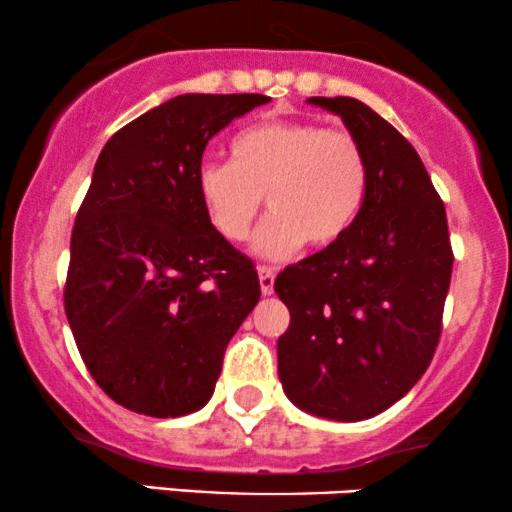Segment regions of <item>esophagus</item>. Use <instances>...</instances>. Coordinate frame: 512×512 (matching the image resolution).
Masks as SVG:
<instances>
[{"instance_id":"1","label":"esophagus","mask_w":512,"mask_h":512,"mask_svg":"<svg viewBox=\"0 0 512 512\" xmlns=\"http://www.w3.org/2000/svg\"><path fill=\"white\" fill-rule=\"evenodd\" d=\"M258 282H261L263 294H273L275 290V268L258 266Z\"/></svg>"}]
</instances>
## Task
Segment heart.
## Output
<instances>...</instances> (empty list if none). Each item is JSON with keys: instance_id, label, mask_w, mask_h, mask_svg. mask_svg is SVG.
I'll use <instances>...</instances> for the list:
<instances>
[{"instance_id": "b5f03b06", "label": "heart", "mask_w": 512, "mask_h": 512, "mask_svg": "<svg viewBox=\"0 0 512 512\" xmlns=\"http://www.w3.org/2000/svg\"><path fill=\"white\" fill-rule=\"evenodd\" d=\"M232 160H203L196 191L213 230L242 242L254 225L261 196L268 218L254 249L285 258L309 242H340L362 213L369 191V158L345 129L302 119H270L232 138Z\"/></svg>"}]
</instances>
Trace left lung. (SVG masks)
I'll return each mask as SVG.
<instances>
[{
	"label": "left lung",
	"instance_id": "1",
	"mask_svg": "<svg viewBox=\"0 0 512 512\" xmlns=\"http://www.w3.org/2000/svg\"><path fill=\"white\" fill-rule=\"evenodd\" d=\"M309 102L359 138L369 191L340 242L275 280L290 309L278 374L299 410L362 422L410 393L434 359L453 273L446 206L417 150L369 105Z\"/></svg>",
	"mask_w": 512,
	"mask_h": 512
}]
</instances>
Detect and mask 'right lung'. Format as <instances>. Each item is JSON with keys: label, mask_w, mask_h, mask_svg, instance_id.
<instances>
[{"label": "right lung", "mask_w": 512, "mask_h": 512, "mask_svg": "<svg viewBox=\"0 0 512 512\" xmlns=\"http://www.w3.org/2000/svg\"><path fill=\"white\" fill-rule=\"evenodd\" d=\"M268 100L177 95L122 126L95 162L71 232L64 309L90 376L126 410H201L261 297L251 258L203 213L196 170L210 138Z\"/></svg>", "instance_id": "right-lung-1"}]
</instances>
